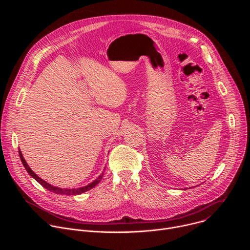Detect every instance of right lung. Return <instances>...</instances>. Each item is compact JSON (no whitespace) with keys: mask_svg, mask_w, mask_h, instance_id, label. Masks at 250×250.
Returning <instances> with one entry per match:
<instances>
[{"mask_svg":"<svg viewBox=\"0 0 250 250\" xmlns=\"http://www.w3.org/2000/svg\"><path fill=\"white\" fill-rule=\"evenodd\" d=\"M19 153H20V157H21V163H22V165L24 166V168H25V170L27 171V173L33 178L34 180H37L41 185H42L45 189H47L48 191H50V192H53V193H55V194H59V195H80V194H82V193H85V192H87V191H89V190H91L92 188H94L95 186H97L99 183H100V181L102 180V178H103V176H104V172H102V174L97 178L96 180H94L93 182H91L90 184H88L87 186H84V187H80V188H73V189H67V188H59V187H55V186H53V185H51V184H49V183H47L46 181H44L43 179H42L41 177H39L37 174H35L31 169H30V167L28 166V164L26 163V161L24 160V158H23V156H22V153H21V150H19Z\"/></svg>","mask_w":250,"mask_h":250,"instance_id":"obj_1","label":"right lung"}]
</instances>
